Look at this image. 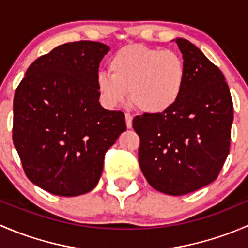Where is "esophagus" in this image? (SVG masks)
I'll return each mask as SVG.
<instances>
[{
  "instance_id": "obj_1",
  "label": "esophagus",
  "mask_w": 248,
  "mask_h": 248,
  "mask_svg": "<svg viewBox=\"0 0 248 248\" xmlns=\"http://www.w3.org/2000/svg\"><path fill=\"white\" fill-rule=\"evenodd\" d=\"M126 117V126L127 128H132V121H133V116L131 114H126L124 115Z\"/></svg>"
}]
</instances>
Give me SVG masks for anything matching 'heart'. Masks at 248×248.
<instances>
[{
    "instance_id": "b5f03b06",
    "label": "heart",
    "mask_w": 248,
    "mask_h": 248,
    "mask_svg": "<svg viewBox=\"0 0 248 248\" xmlns=\"http://www.w3.org/2000/svg\"><path fill=\"white\" fill-rule=\"evenodd\" d=\"M109 73L96 78L102 102L116 108L129 99L142 112L162 114L176 104L184 91L186 66L172 50H162L140 44L124 46L109 61Z\"/></svg>"
}]
</instances>
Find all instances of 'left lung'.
Returning a JSON list of instances; mask_svg holds the SVG:
<instances>
[{
    "label": "left lung",
    "mask_w": 248,
    "mask_h": 248,
    "mask_svg": "<svg viewBox=\"0 0 248 248\" xmlns=\"http://www.w3.org/2000/svg\"><path fill=\"white\" fill-rule=\"evenodd\" d=\"M186 66L181 97L162 114L134 117L139 166L157 191L182 196L216 180L231 145L232 101L222 72L194 44L174 39Z\"/></svg>",
    "instance_id": "left-lung-1"
}]
</instances>
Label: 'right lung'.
I'll return each instance as SVG.
<instances>
[{"label": "right lung", "instance_id": "right-lung-1", "mask_svg": "<svg viewBox=\"0 0 248 248\" xmlns=\"http://www.w3.org/2000/svg\"><path fill=\"white\" fill-rule=\"evenodd\" d=\"M110 47L66 43L27 68L13 103V142L30 181L51 194L92 191L107 150L126 131L124 115L99 103L96 78Z\"/></svg>", "mask_w": 248, "mask_h": 248}]
</instances>
